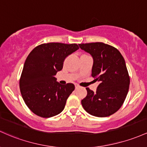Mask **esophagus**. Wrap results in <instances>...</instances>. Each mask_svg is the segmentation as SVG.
<instances>
[{"mask_svg":"<svg viewBox=\"0 0 147 147\" xmlns=\"http://www.w3.org/2000/svg\"><path fill=\"white\" fill-rule=\"evenodd\" d=\"M75 87H76V89H78L79 87V85H78V84H75Z\"/></svg>","mask_w":147,"mask_h":147,"instance_id":"esophagus-1","label":"esophagus"}]
</instances>
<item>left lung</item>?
<instances>
[{
  "mask_svg": "<svg viewBox=\"0 0 147 147\" xmlns=\"http://www.w3.org/2000/svg\"><path fill=\"white\" fill-rule=\"evenodd\" d=\"M78 45L93 57L92 76L100 82L95 92L87 87V94L81 100L82 107L93 116H110L121 108L129 89L130 77L124 59L116 48L104 43Z\"/></svg>",
  "mask_w": 147,
  "mask_h": 147,
  "instance_id": "obj_1",
  "label": "left lung"
}]
</instances>
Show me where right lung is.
Segmentation results:
<instances>
[{"instance_id": "right-lung-1", "label": "right lung", "mask_w": 147, "mask_h": 147, "mask_svg": "<svg viewBox=\"0 0 147 147\" xmlns=\"http://www.w3.org/2000/svg\"><path fill=\"white\" fill-rule=\"evenodd\" d=\"M79 49L76 44L47 43L37 46L26 58L19 80L25 103L44 118L60 114L75 89L72 83L61 85L54 76L63 67L67 56Z\"/></svg>"}]
</instances>
